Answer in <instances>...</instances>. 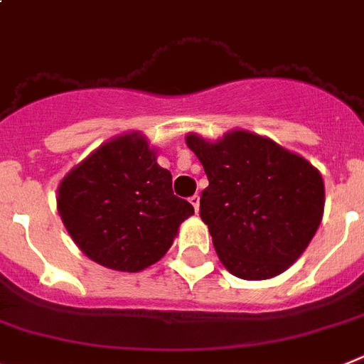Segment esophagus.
Wrapping results in <instances>:
<instances>
[{
  "instance_id": "obj_1",
  "label": "esophagus",
  "mask_w": 364,
  "mask_h": 364,
  "mask_svg": "<svg viewBox=\"0 0 364 364\" xmlns=\"http://www.w3.org/2000/svg\"><path fill=\"white\" fill-rule=\"evenodd\" d=\"M189 203L193 204L195 212H198V208H200V197H198V195H193V197L189 198Z\"/></svg>"
}]
</instances>
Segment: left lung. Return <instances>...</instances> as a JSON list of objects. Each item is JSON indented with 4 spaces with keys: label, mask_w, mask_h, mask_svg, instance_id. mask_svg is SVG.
Segmentation results:
<instances>
[{
    "label": "left lung",
    "mask_w": 364,
    "mask_h": 364,
    "mask_svg": "<svg viewBox=\"0 0 364 364\" xmlns=\"http://www.w3.org/2000/svg\"><path fill=\"white\" fill-rule=\"evenodd\" d=\"M186 144L210 182L200 195V219L220 263L243 279L272 278L293 265L321 225V173L247 130L228 132L215 144L189 134Z\"/></svg>",
    "instance_id": "1"
}]
</instances>
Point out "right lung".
<instances>
[{"label":"right lung","instance_id":"right-lung-1","mask_svg":"<svg viewBox=\"0 0 364 364\" xmlns=\"http://www.w3.org/2000/svg\"><path fill=\"white\" fill-rule=\"evenodd\" d=\"M58 213L77 247L99 265L138 272L173 245L193 206L139 134L101 145L58 188Z\"/></svg>","mask_w":364,"mask_h":364}]
</instances>
